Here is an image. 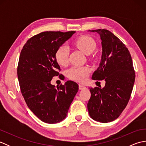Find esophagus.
<instances>
[{
	"label": "esophagus",
	"mask_w": 146,
	"mask_h": 146,
	"mask_svg": "<svg viewBox=\"0 0 146 146\" xmlns=\"http://www.w3.org/2000/svg\"><path fill=\"white\" fill-rule=\"evenodd\" d=\"M79 89L80 90H84V89H86V87L85 86H83L82 85H79Z\"/></svg>",
	"instance_id": "esophagus-1"
}]
</instances>
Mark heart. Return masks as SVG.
<instances>
[{"instance_id": "obj_1", "label": "heart", "mask_w": 146, "mask_h": 146, "mask_svg": "<svg viewBox=\"0 0 146 146\" xmlns=\"http://www.w3.org/2000/svg\"><path fill=\"white\" fill-rule=\"evenodd\" d=\"M75 44L86 54H90L94 51L96 43L94 39L87 36L78 37L75 39ZM70 49L66 44H62L55 52V59L61 66H65L68 61ZM90 72V69L86 66H73L67 71L68 78L79 82H85Z\"/></svg>"}]
</instances>
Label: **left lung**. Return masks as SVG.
<instances>
[{"label": "left lung", "mask_w": 146, "mask_h": 146, "mask_svg": "<svg viewBox=\"0 0 146 146\" xmlns=\"http://www.w3.org/2000/svg\"><path fill=\"white\" fill-rule=\"evenodd\" d=\"M100 36L101 61L92 75L94 80H105L104 88H90L87 107L90 116L99 122L117 119L125 109L135 82V71L131 54L125 44L107 29L89 31Z\"/></svg>", "instance_id": "8db88e82"}]
</instances>
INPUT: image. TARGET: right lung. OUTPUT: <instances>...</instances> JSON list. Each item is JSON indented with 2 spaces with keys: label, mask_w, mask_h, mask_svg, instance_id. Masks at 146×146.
<instances>
[{
  "label": "right lung",
  "mask_w": 146,
  "mask_h": 146,
  "mask_svg": "<svg viewBox=\"0 0 146 146\" xmlns=\"http://www.w3.org/2000/svg\"><path fill=\"white\" fill-rule=\"evenodd\" d=\"M75 33H41L27 40L21 52L17 77L22 95L29 109L46 123H55L64 119L78 91V84L72 81L57 88L51 83L60 70L55 59L56 51Z\"/></svg>",
  "instance_id": "add662e5"
}]
</instances>
